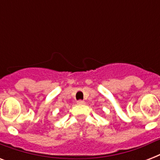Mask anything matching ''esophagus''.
Returning a JSON list of instances; mask_svg holds the SVG:
<instances>
[{"label":"esophagus","mask_w":160,"mask_h":160,"mask_svg":"<svg viewBox=\"0 0 160 160\" xmlns=\"http://www.w3.org/2000/svg\"><path fill=\"white\" fill-rule=\"evenodd\" d=\"M85 101H84V100H78L77 101V105H85Z\"/></svg>","instance_id":"1"}]
</instances>
